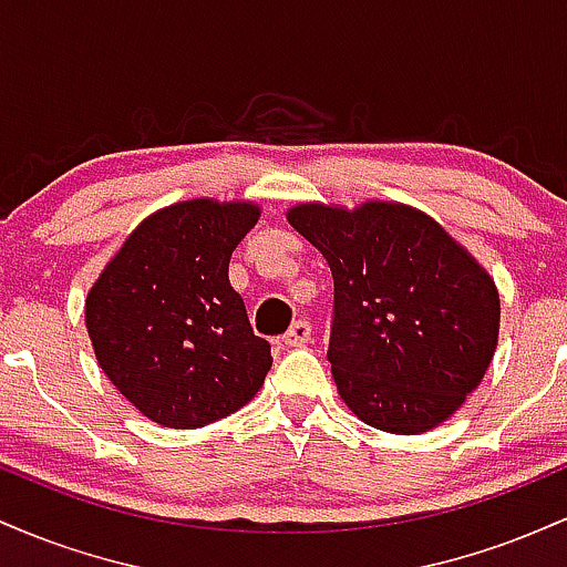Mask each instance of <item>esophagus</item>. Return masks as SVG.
Listing matches in <instances>:
<instances>
[{
    "instance_id": "obj_1",
    "label": "esophagus",
    "mask_w": 567,
    "mask_h": 567,
    "mask_svg": "<svg viewBox=\"0 0 567 567\" xmlns=\"http://www.w3.org/2000/svg\"><path fill=\"white\" fill-rule=\"evenodd\" d=\"M285 347H306L311 341V324L306 320H296L290 324L288 333L282 336Z\"/></svg>"
}]
</instances>
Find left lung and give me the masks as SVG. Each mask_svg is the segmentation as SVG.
<instances>
[{"instance_id":"left-lung-1","label":"left lung","mask_w":567,"mask_h":567,"mask_svg":"<svg viewBox=\"0 0 567 567\" xmlns=\"http://www.w3.org/2000/svg\"><path fill=\"white\" fill-rule=\"evenodd\" d=\"M330 266L328 360L338 394L392 434L440 426L483 381L498 347L493 277L434 218L402 202H301L288 210Z\"/></svg>"}]
</instances>
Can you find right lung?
<instances>
[{"label":"right lung","instance_id":"1","mask_svg":"<svg viewBox=\"0 0 567 567\" xmlns=\"http://www.w3.org/2000/svg\"><path fill=\"white\" fill-rule=\"evenodd\" d=\"M256 202L186 199L143 218L84 301L95 360L148 421L199 429L264 386L269 341L252 333L229 282Z\"/></svg>","mask_w":567,"mask_h":567}]
</instances>
